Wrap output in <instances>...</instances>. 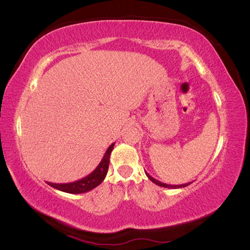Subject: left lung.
I'll return each instance as SVG.
<instances>
[{
  "label": "left lung",
  "mask_w": 250,
  "mask_h": 250,
  "mask_svg": "<svg viewBox=\"0 0 250 250\" xmlns=\"http://www.w3.org/2000/svg\"><path fill=\"white\" fill-rule=\"evenodd\" d=\"M146 173V176L150 179V180L155 183V185H157V186H159V187H164V188H168V189H179V188H185V187H188L189 185H191V182H189V183H185V185H178V186H173V185H167V183H163V182H160V181H158V180H156L155 178H152L150 174H148L147 172H145Z\"/></svg>",
  "instance_id": "left-lung-1"
}]
</instances>
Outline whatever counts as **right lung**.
<instances>
[{
	"mask_svg": "<svg viewBox=\"0 0 250 250\" xmlns=\"http://www.w3.org/2000/svg\"><path fill=\"white\" fill-rule=\"evenodd\" d=\"M113 148H114V143L107 148V150L105 151L101 163L99 164L98 167H96L93 171L89 174V176L82 178L80 180H77L70 183H52V182H47V183L57 190L67 192V193H71V194L85 193L87 191H91L92 189H94V188L101 185L105 179V177H106L108 165H109V156H111Z\"/></svg>",
	"mask_w": 250,
	"mask_h": 250,
	"instance_id": "obj_1",
	"label": "right lung"
}]
</instances>
